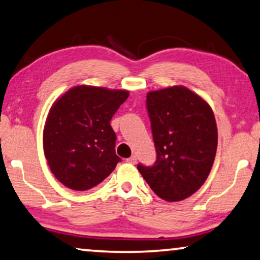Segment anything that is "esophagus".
Masks as SVG:
<instances>
[{"label":"esophagus","mask_w":260,"mask_h":260,"mask_svg":"<svg viewBox=\"0 0 260 260\" xmlns=\"http://www.w3.org/2000/svg\"><path fill=\"white\" fill-rule=\"evenodd\" d=\"M127 161H128L129 164H135V162H137V156H135V155L129 156V158L127 159Z\"/></svg>","instance_id":"esophagus-1"}]
</instances>
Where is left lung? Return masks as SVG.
<instances>
[{
    "instance_id": "1",
    "label": "left lung",
    "mask_w": 260,
    "mask_h": 260,
    "mask_svg": "<svg viewBox=\"0 0 260 260\" xmlns=\"http://www.w3.org/2000/svg\"><path fill=\"white\" fill-rule=\"evenodd\" d=\"M156 160L138 165L149 187L166 202H180L204 185L213 165L218 131L210 105L184 86L147 93Z\"/></svg>"
}]
</instances>
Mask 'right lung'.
<instances>
[{"instance_id":"1","label":"right lung","mask_w":260,"mask_h":260,"mask_svg":"<svg viewBox=\"0 0 260 260\" xmlns=\"http://www.w3.org/2000/svg\"><path fill=\"white\" fill-rule=\"evenodd\" d=\"M129 93L76 86L54 102L43 129V151L61 184L87 191L104 181L120 160L111 120Z\"/></svg>"}]
</instances>
